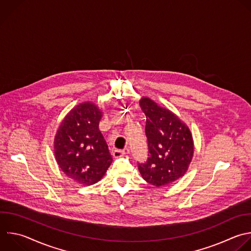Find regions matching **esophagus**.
Returning a JSON list of instances; mask_svg holds the SVG:
<instances>
[{
	"instance_id": "esophagus-1",
	"label": "esophagus",
	"mask_w": 251,
	"mask_h": 251,
	"mask_svg": "<svg viewBox=\"0 0 251 251\" xmlns=\"http://www.w3.org/2000/svg\"><path fill=\"white\" fill-rule=\"evenodd\" d=\"M128 153H129V149L128 148H126V149L122 150V151H120V150H113L112 151V155L114 157H120V156L128 154Z\"/></svg>"
}]
</instances>
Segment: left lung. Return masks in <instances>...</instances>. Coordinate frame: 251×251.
<instances>
[{
	"instance_id": "1",
	"label": "left lung",
	"mask_w": 251,
	"mask_h": 251,
	"mask_svg": "<svg viewBox=\"0 0 251 251\" xmlns=\"http://www.w3.org/2000/svg\"><path fill=\"white\" fill-rule=\"evenodd\" d=\"M146 115V136L150 156L139 163L142 177L161 187L182 177L194 154V142L189 127L173 111L159 106L147 97L139 101Z\"/></svg>"
}]
</instances>
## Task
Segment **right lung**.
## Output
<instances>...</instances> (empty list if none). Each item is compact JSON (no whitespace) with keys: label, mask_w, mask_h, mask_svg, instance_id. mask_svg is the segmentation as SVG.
<instances>
[{"label":"right lung","mask_w":251,"mask_h":251,"mask_svg":"<svg viewBox=\"0 0 251 251\" xmlns=\"http://www.w3.org/2000/svg\"><path fill=\"white\" fill-rule=\"evenodd\" d=\"M102 115L94 102L79 103L67 113L56 132L55 159L61 171L78 184L99 182L112 162L99 128Z\"/></svg>","instance_id":"obj_1"}]
</instances>
